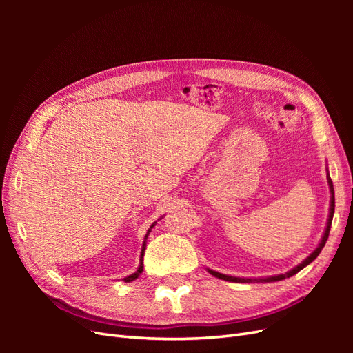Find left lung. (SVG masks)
I'll return each instance as SVG.
<instances>
[{"mask_svg":"<svg viewBox=\"0 0 353 353\" xmlns=\"http://www.w3.org/2000/svg\"><path fill=\"white\" fill-rule=\"evenodd\" d=\"M327 183L330 187V209H328V218H327V225L324 230V234L321 237V241L316 245V249L307 256L306 259H303L301 263L296 265L294 268H292L290 271H287L285 274H279V275H271V276H262V279H245V276H234V275H227V274H222L218 272L215 270H210L206 268L209 274H212L213 276H216V279L221 280H225V281H231V283H274V281H281L285 279H290L294 274H297L301 270H303L305 266H307L311 262H314L316 259V256L321 253L323 248L325 245V241L328 239V234H330V228H331V221H333V215H334V188H333V181L330 178L328 174V168H327Z\"/></svg>","mask_w":353,"mask_h":353,"instance_id":"left-lung-1","label":"left lung"}]
</instances>
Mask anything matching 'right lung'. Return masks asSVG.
Masks as SVG:
<instances>
[{
  "instance_id": "add662e5",
  "label": "right lung",
  "mask_w": 353,
  "mask_h": 353,
  "mask_svg": "<svg viewBox=\"0 0 353 353\" xmlns=\"http://www.w3.org/2000/svg\"><path fill=\"white\" fill-rule=\"evenodd\" d=\"M163 218V216H162ZM162 218H159L157 221H160ZM157 221H154L153 223H152V227L147 230V232H145V236H144V241H143V245H141V253H140V265H138V268H137V271L134 272V274H131V275H128V276H125L123 279V281L125 283H131V281H134V280H137L138 276L141 275V272H143V270H144V263H143V259H144V253H145V245H147V239H148V236H150V232H152V228L153 227H156V223H157Z\"/></svg>"
}]
</instances>
